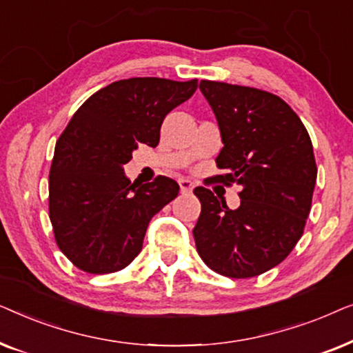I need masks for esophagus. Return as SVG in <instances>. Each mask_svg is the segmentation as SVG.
Listing matches in <instances>:
<instances>
[{
	"label": "esophagus",
	"mask_w": 353,
	"mask_h": 353,
	"mask_svg": "<svg viewBox=\"0 0 353 353\" xmlns=\"http://www.w3.org/2000/svg\"><path fill=\"white\" fill-rule=\"evenodd\" d=\"M180 190L183 194H188V192L194 190V185H192L190 180H185V178H183V180H180Z\"/></svg>",
	"instance_id": "1"
}]
</instances>
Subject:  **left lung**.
<instances>
[{"mask_svg":"<svg viewBox=\"0 0 353 353\" xmlns=\"http://www.w3.org/2000/svg\"><path fill=\"white\" fill-rule=\"evenodd\" d=\"M223 148L215 180L243 188L228 209L207 188H196L202 210L192 230L205 265L228 278H252L276 267L301 239L316 181L312 139L299 115L276 94L201 80Z\"/></svg>","mask_w":353,"mask_h":353,"instance_id":"1","label":"left lung"}]
</instances>
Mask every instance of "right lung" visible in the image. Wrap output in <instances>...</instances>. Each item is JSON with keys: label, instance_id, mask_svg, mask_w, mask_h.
Instances as JSON below:
<instances>
[{"label": "right lung", "instance_id": "right-lung-1", "mask_svg": "<svg viewBox=\"0 0 353 353\" xmlns=\"http://www.w3.org/2000/svg\"><path fill=\"white\" fill-rule=\"evenodd\" d=\"M197 80H119L90 96L56 143L50 219L56 243L86 273L119 272L143 248L154 215L178 196L176 181L137 185L123 165L139 143L156 148L165 115L190 99Z\"/></svg>", "mask_w": 353, "mask_h": 353}]
</instances>
